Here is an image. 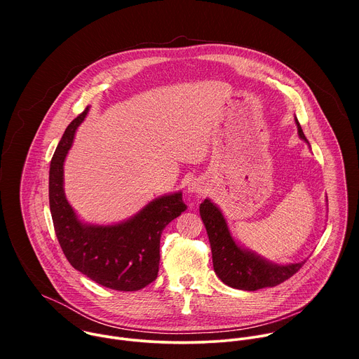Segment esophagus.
Masks as SVG:
<instances>
[{
    "instance_id": "34e87169",
    "label": "esophagus",
    "mask_w": 359,
    "mask_h": 359,
    "mask_svg": "<svg viewBox=\"0 0 359 359\" xmlns=\"http://www.w3.org/2000/svg\"><path fill=\"white\" fill-rule=\"evenodd\" d=\"M198 190H200V189H198V186H197L196 183H194V184H193V183H191V184H189V191H191V193H193V191H194V193H197Z\"/></svg>"
}]
</instances>
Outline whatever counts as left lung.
<instances>
[{
    "label": "left lung",
    "mask_w": 359,
    "mask_h": 359,
    "mask_svg": "<svg viewBox=\"0 0 359 359\" xmlns=\"http://www.w3.org/2000/svg\"><path fill=\"white\" fill-rule=\"evenodd\" d=\"M297 126L299 137L309 142L298 121ZM200 216L209 234L215 271L224 284L233 288L255 291L276 287L292 277L305 263L274 266L240 248L231 238L223 215L208 198L200 204Z\"/></svg>",
    "instance_id": "8db88e82"
}]
</instances>
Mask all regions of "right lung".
<instances>
[{
  "label": "right lung",
  "instance_id": "right-lung-1",
  "mask_svg": "<svg viewBox=\"0 0 359 359\" xmlns=\"http://www.w3.org/2000/svg\"><path fill=\"white\" fill-rule=\"evenodd\" d=\"M88 108L65 129L49 168V209L57 238L71 266L92 281L118 291H137L155 281L163 229L187 206L182 193L163 196L133 219L115 226L82 224L65 198L64 161Z\"/></svg>",
  "mask_w": 359,
  "mask_h": 359
}]
</instances>
